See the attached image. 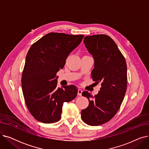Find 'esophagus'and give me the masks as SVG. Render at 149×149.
I'll return each instance as SVG.
<instances>
[{
  "label": "esophagus",
  "mask_w": 149,
  "mask_h": 149,
  "mask_svg": "<svg viewBox=\"0 0 149 149\" xmlns=\"http://www.w3.org/2000/svg\"><path fill=\"white\" fill-rule=\"evenodd\" d=\"M82 90L80 89H78V95H79V96H81V93H82Z\"/></svg>",
  "instance_id": "1"
}]
</instances>
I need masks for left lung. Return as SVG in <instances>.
<instances>
[{"instance_id": "obj_1", "label": "left lung", "mask_w": 149, "mask_h": 149, "mask_svg": "<svg viewBox=\"0 0 149 149\" xmlns=\"http://www.w3.org/2000/svg\"><path fill=\"white\" fill-rule=\"evenodd\" d=\"M94 60L92 80L101 84L94 97L88 91L82 95L89 101L88 107L81 112V119L90 126H100L111 120L119 110L127 88V65L123 54L108 36H86L83 41Z\"/></svg>"}]
</instances>
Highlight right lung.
Segmentation results:
<instances>
[{
	"instance_id": "right-lung-1",
	"label": "right lung",
	"mask_w": 149,
	"mask_h": 149,
	"mask_svg": "<svg viewBox=\"0 0 149 149\" xmlns=\"http://www.w3.org/2000/svg\"><path fill=\"white\" fill-rule=\"evenodd\" d=\"M84 35L47 34L29 48L22 72V88L29 111L43 123L61 119L65 102L74 100L78 92L74 85L58 88L57 72L81 42Z\"/></svg>"
}]
</instances>
